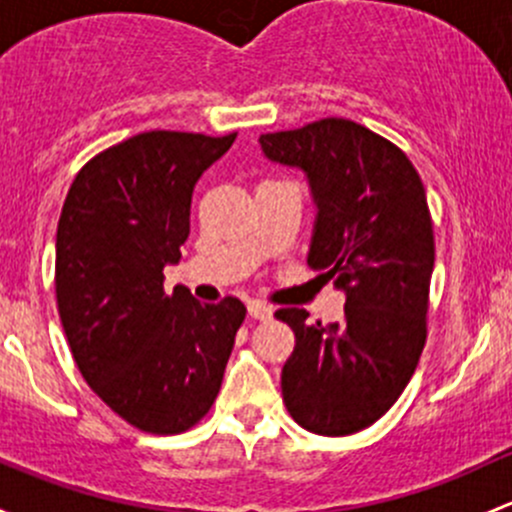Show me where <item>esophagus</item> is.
<instances>
[{
  "mask_svg": "<svg viewBox=\"0 0 512 512\" xmlns=\"http://www.w3.org/2000/svg\"><path fill=\"white\" fill-rule=\"evenodd\" d=\"M247 314L257 321H270L274 316V309L270 304H262V301H250L247 304Z\"/></svg>",
  "mask_w": 512,
  "mask_h": 512,
  "instance_id": "34e87169",
  "label": "esophagus"
}]
</instances>
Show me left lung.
Wrapping results in <instances>:
<instances>
[{
  "instance_id": "left-lung-1",
  "label": "left lung",
  "mask_w": 512,
  "mask_h": 512,
  "mask_svg": "<svg viewBox=\"0 0 512 512\" xmlns=\"http://www.w3.org/2000/svg\"><path fill=\"white\" fill-rule=\"evenodd\" d=\"M260 144L270 161L306 174L316 203L306 262L346 294L336 324L309 326L297 306L274 314L297 336L282 368L284 405L306 432L346 437L395 405L427 341V193L402 149L341 117L262 134Z\"/></svg>"
}]
</instances>
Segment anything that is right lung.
I'll use <instances>...</instances> for the list:
<instances>
[{"label": "right lung", "instance_id": "1", "mask_svg": "<svg viewBox=\"0 0 512 512\" xmlns=\"http://www.w3.org/2000/svg\"><path fill=\"white\" fill-rule=\"evenodd\" d=\"M238 134L142 132L78 171L56 233L63 331L95 395L149 434L191 429L218 397L245 304L164 292L191 230L193 186Z\"/></svg>", "mask_w": 512, "mask_h": 512}]
</instances>
